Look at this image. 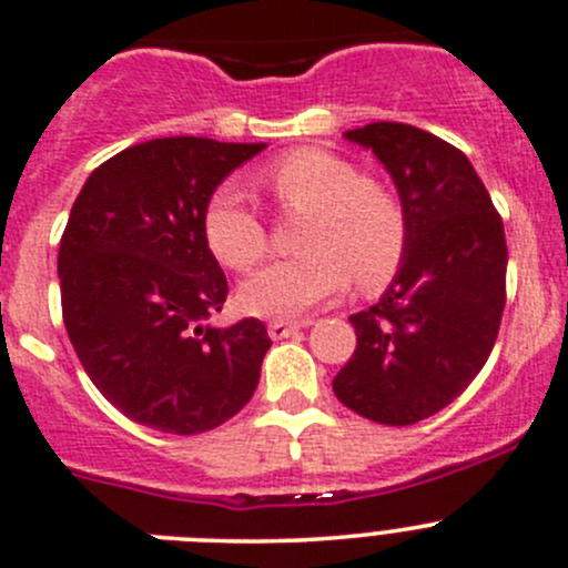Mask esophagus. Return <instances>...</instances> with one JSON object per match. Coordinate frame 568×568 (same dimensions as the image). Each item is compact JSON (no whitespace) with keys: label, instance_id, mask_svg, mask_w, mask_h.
I'll return each mask as SVG.
<instances>
[{"label":"esophagus","instance_id":"34e87169","mask_svg":"<svg viewBox=\"0 0 568 568\" xmlns=\"http://www.w3.org/2000/svg\"><path fill=\"white\" fill-rule=\"evenodd\" d=\"M302 326L304 324H291V321H272V324H268V337L285 339V337H291V334L300 332Z\"/></svg>","mask_w":568,"mask_h":568}]
</instances>
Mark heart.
<instances>
[{
    "label": "heart",
    "instance_id": "b5f03b06",
    "mask_svg": "<svg viewBox=\"0 0 568 568\" xmlns=\"http://www.w3.org/2000/svg\"><path fill=\"white\" fill-rule=\"evenodd\" d=\"M266 187L283 212H307L300 231L302 255L255 274L242 304L255 315L285 318L345 294L384 288L403 266L408 217L397 195L378 179L362 176L351 160L326 149H294L264 171ZM204 236L212 253L239 272L268 255L272 239L255 209L223 187L204 209Z\"/></svg>",
    "mask_w": 568,
    "mask_h": 568
}]
</instances>
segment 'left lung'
Masks as SVG:
<instances>
[{
	"instance_id": "left-lung-1",
	"label": "left lung",
	"mask_w": 568,
	"mask_h": 568,
	"mask_svg": "<svg viewBox=\"0 0 568 568\" xmlns=\"http://www.w3.org/2000/svg\"><path fill=\"white\" fill-rule=\"evenodd\" d=\"M345 139L392 174L408 250L381 302L351 315L356 351L332 389L364 419L416 425L468 389L493 351L506 304L504 220L468 158L438 135L373 122Z\"/></svg>"
}]
</instances>
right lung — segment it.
<instances>
[{"mask_svg":"<svg viewBox=\"0 0 568 568\" xmlns=\"http://www.w3.org/2000/svg\"><path fill=\"white\" fill-rule=\"evenodd\" d=\"M266 143L154 139L92 171L59 242L62 318L100 394L128 419L199 435L253 397L268 345L244 318L204 326L229 283L204 236L214 187Z\"/></svg>","mask_w":568,"mask_h":568,"instance_id":"1","label":"right lung"}]
</instances>
